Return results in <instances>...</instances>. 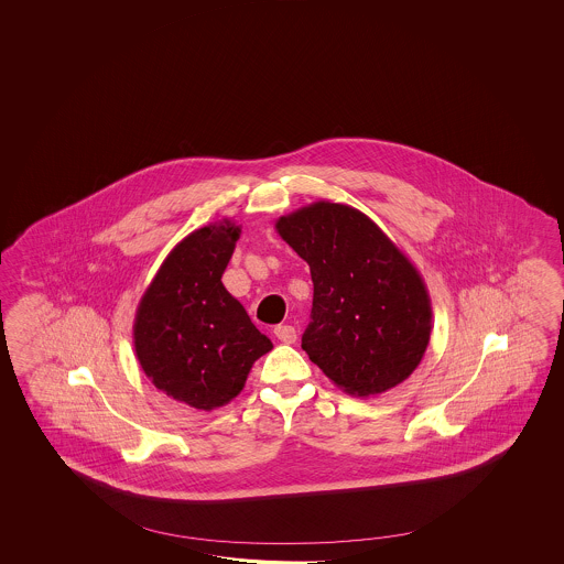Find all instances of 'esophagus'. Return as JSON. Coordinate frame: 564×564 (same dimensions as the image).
<instances>
[{
	"label": "esophagus",
	"mask_w": 564,
	"mask_h": 564,
	"mask_svg": "<svg viewBox=\"0 0 564 564\" xmlns=\"http://www.w3.org/2000/svg\"><path fill=\"white\" fill-rule=\"evenodd\" d=\"M274 335H276L278 340L280 343H284V345H294L296 343V328L294 326H290V324H280L274 328Z\"/></svg>",
	"instance_id": "34e87169"
}]
</instances>
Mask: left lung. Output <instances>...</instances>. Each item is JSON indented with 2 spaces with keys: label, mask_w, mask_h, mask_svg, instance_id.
I'll return each instance as SVG.
<instances>
[{
  "label": "left lung",
  "mask_w": 564,
  "mask_h": 564,
  "mask_svg": "<svg viewBox=\"0 0 564 564\" xmlns=\"http://www.w3.org/2000/svg\"><path fill=\"white\" fill-rule=\"evenodd\" d=\"M276 231L311 265L302 348L348 395L375 397L417 369L432 336V300L417 268L359 209L314 202Z\"/></svg>",
  "instance_id": "obj_1"
}]
</instances>
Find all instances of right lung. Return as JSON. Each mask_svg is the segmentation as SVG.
<instances>
[{"mask_svg": "<svg viewBox=\"0 0 564 564\" xmlns=\"http://www.w3.org/2000/svg\"><path fill=\"white\" fill-rule=\"evenodd\" d=\"M240 234L226 217L185 236L144 290L132 324L134 355L151 383L202 411L240 395L253 362L272 350L221 282Z\"/></svg>", "mask_w": 564, "mask_h": 564, "instance_id": "1", "label": "right lung"}]
</instances>
